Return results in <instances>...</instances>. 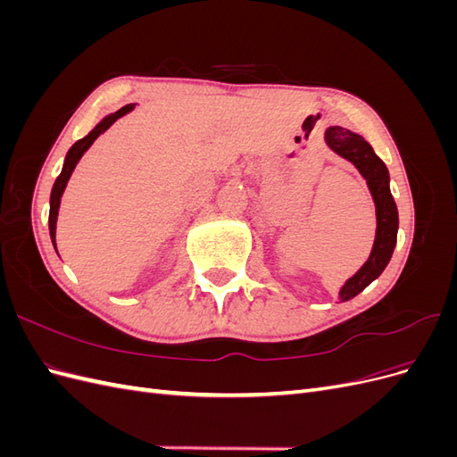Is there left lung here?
<instances>
[{"mask_svg": "<svg viewBox=\"0 0 457 457\" xmlns=\"http://www.w3.org/2000/svg\"><path fill=\"white\" fill-rule=\"evenodd\" d=\"M326 145L336 152L337 156L351 162L364 179L370 188V195L376 204V240H373L371 253L364 265L353 274L339 289V299L349 301L379 278V274L389 265L396 245L398 232V210L389 187V170L383 160L373 152L362 135L339 126H331L324 133Z\"/></svg>", "mask_w": 457, "mask_h": 457, "instance_id": "obj_1", "label": "left lung"}]
</instances>
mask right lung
Instances as JSON below:
<instances>
[{
    "instance_id": "add662e5",
    "label": "right lung",
    "mask_w": 457,
    "mask_h": 457,
    "mask_svg": "<svg viewBox=\"0 0 457 457\" xmlns=\"http://www.w3.org/2000/svg\"><path fill=\"white\" fill-rule=\"evenodd\" d=\"M133 108H135V104H126V106H121V108L118 110V112L104 116V118H103L99 123H96V126L84 137V139L76 141V143L71 146V150H68V154H66L64 163H62V171H61V175L57 177V181H54V185H53L51 200H49V234H51V242H53V245H54V250H57V242H54V237H57L59 207H61V198H62V195H64V188H66V185H68V179L72 177V171L76 170L78 162L81 160V156L86 154L87 148L95 143L96 137L103 135L110 126H112V123H114L118 118L129 114Z\"/></svg>"
}]
</instances>
